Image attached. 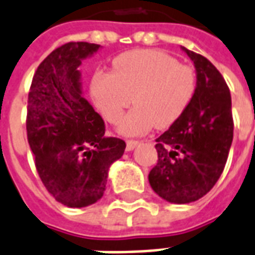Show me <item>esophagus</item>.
Masks as SVG:
<instances>
[{
	"mask_svg": "<svg viewBox=\"0 0 255 255\" xmlns=\"http://www.w3.org/2000/svg\"><path fill=\"white\" fill-rule=\"evenodd\" d=\"M137 144H139V141L137 140H127V147H126V149H127V151H132Z\"/></svg>",
	"mask_w": 255,
	"mask_h": 255,
	"instance_id": "1",
	"label": "esophagus"
}]
</instances>
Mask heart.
<instances>
[{
	"label": "heart",
	"instance_id": "obj_1",
	"mask_svg": "<svg viewBox=\"0 0 255 255\" xmlns=\"http://www.w3.org/2000/svg\"><path fill=\"white\" fill-rule=\"evenodd\" d=\"M195 73L160 50H132L112 61L111 73L97 72L91 81L93 102L111 124L124 110L135 107L120 121L118 131L126 136L144 135L155 126L170 127L186 112L195 93Z\"/></svg>",
	"mask_w": 255,
	"mask_h": 255
}]
</instances>
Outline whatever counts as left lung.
<instances>
[{
	"mask_svg": "<svg viewBox=\"0 0 255 255\" xmlns=\"http://www.w3.org/2000/svg\"><path fill=\"white\" fill-rule=\"evenodd\" d=\"M194 63L197 87L190 106L156 139L158 163L149 171L151 187L170 203L201 199L214 187L233 141L230 89L217 68L182 46Z\"/></svg>",
	"mask_w": 255,
	"mask_h": 255,
	"instance_id": "1",
	"label": "left lung"
}]
</instances>
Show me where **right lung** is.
Listing matches in <instances>:
<instances>
[{
    "label": "right lung",
    "instance_id": "1",
    "mask_svg": "<svg viewBox=\"0 0 255 255\" xmlns=\"http://www.w3.org/2000/svg\"><path fill=\"white\" fill-rule=\"evenodd\" d=\"M102 46L68 42L54 49L33 76L26 132L37 172L61 205L87 207L102 199L112 163L126 141L106 136L102 116L83 96L79 67Z\"/></svg>",
    "mask_w": 255,
    "mask_h": 255
}]
</instances>
